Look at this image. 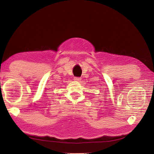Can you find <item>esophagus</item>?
I'll return each instance as SVG.
<instances>
[{
  "instance_id": "34e87169",
  "label": "esophagus",
  "mask_w": 154,
  "mask_h": 154,
  "mask_svg": "<svg viewBox=\"0 0 154 154\" xmlns=\"http://www.w3.org/2000/svg\"><path fill=\"white\" fill-rule=\"evenodd\" d=\"M74 80L76 81V82H79V81H81V78L80 77H74Z\"/></svg>"
}]
</instances>
